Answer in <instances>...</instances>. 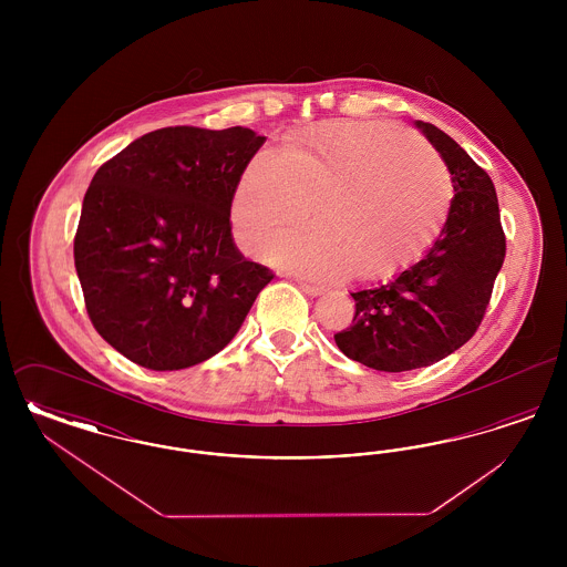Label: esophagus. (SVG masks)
<instances>
[{
	"instance_id": "obj_1",
	"label": "esophagus",
	"mask_w": 567,
	"mask_h": 567,
	"mask_svg": "<svg viewBox=\"0 0 567 567\" xmlns=\"http://www.w3.org/2000/svg\"><path fill=\"white\" fill-rule=\"evenodd\" d=\"M299 289L306 293V296L310 297H319L323 293V289L321 287H317V285H310V282H299Z\"/></svg>"
}]
</instances>
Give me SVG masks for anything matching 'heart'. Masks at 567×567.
<instances>
[{
	"instance_id": "obj_1",
	"label": "heart",
	"mask_w": 567,
	"mask_h": 567,
	"mask_svg": "<svg viewBox=\"0 0 567 567\" xmlns=\"http://www.w3.org/2000/svg\"><path fill=\"white\" fill-rule=\"evenodd\" d=\"M315 199L319 229L280 234L266 255L319 280L351 271L378 278L435 240L451 206V176L414 135L368 121L329 123L246 163L231 204L238 243L255 250L310 215Z\"/></svg>"
}]
</instances>
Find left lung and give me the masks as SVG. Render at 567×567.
<instances>
[{"label":"left lung","instance_id":"8db88e82","mask_svg":"<svg viewBox=\"0 0 567 567\" xmlns=\"http://www.w3.org/2000/svg\"><path fill=\"white\" fill-rule=\"evenodd\" d=\"M446 163L455 197L440 238L410 268L374 289L351 293V327L338 349L378 372L432 365L461 349L485 317L506 257L495 187L451 135L414 121Z\"/></svg>","mask_w":567,"mask_h":567}]
</instances>
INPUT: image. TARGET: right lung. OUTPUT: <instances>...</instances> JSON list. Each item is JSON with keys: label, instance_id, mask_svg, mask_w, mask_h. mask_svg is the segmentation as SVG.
Listing matches in <instances>:
<instances>
[{"label": "right lung", "instance_id": "add662e5", "mask_svg": "<svg viewBox=\"0 0 567 567\" xmlns=\"http://www.w3.org/2000/svg\"><path fill=\"white\" fill-rule=\"evenodd\" d=\"M266 142L246 127H165L104 163L74 238L86 312L112 349L155 372L223 351L274 278L231 236V202Z\"/></svg>", "mask_w": 567, "mask_h": 567}]
</instances>
